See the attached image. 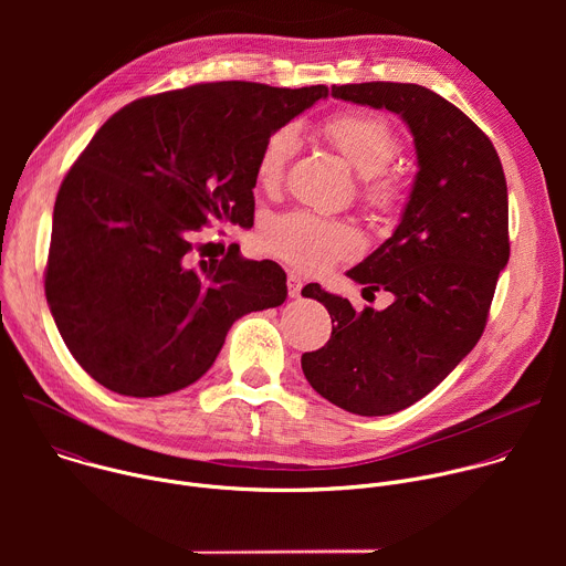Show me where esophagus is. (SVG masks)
Wrapping results in <instances>:
<instances>
[{
	"mask_svg": "<svg viewBox=\"0 0 566 566\" xmlns=\"http://www.w3.org/2000/svg\"><path fill=\"white\" fill-rule=\"evenodd\" d=\"M286 286H289V295L291 297H300V293H302V280H300V275H295V273H289V277H286Z\"/></svg>",
	"mask_w": 566,
	"mask_h": 566,
	"instance_id": "1",
	"label": "esophagus"
}]
</instances>
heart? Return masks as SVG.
<instances>
[{
  "mask_svg": "<svg viewBox=\"0 0 566 566\" xmlns=\"http://www.w3.org/2000/svg\"><path fill=\"white\" fill-rule=\"evenodd\" d=\"M322 134L363 177L360 199L378 212L391 210L400 192L398 179L387 170L400 149L394 125L380 114L343 112L325 120ZM295 145L297 132L291 125L269 134L255 160V177L262 190H275L282 184ZM262 241L273 255L306 273H325L360 249V237L349 223L308 212H289L271 219Z\"/></svg>",
  "mask_w": 566,
  "mask_h": 566,
  "instance_id": "b5f03b06",
  "label": "heart"
}]
</instances>
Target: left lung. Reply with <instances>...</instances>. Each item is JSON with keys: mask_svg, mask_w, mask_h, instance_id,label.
I'll list each match as a JSON object with an SVG mask.
<instances>
[{"mask_svg": "<svg viewBox=\"0 0 566 566\" xmlns=\"http://www.w3.org/2000/svg\"><path fill=\"white\" fill-rule=\"evenodd\" d=\"M332 96L398 114L417 149L419 172L396 230L347 271L363 291H389L394 302L356 311L319 284L302 289L334 322L329 343L302 356L306 380L352 415L385 417L432 391L481 338L511 255L509 190L491 138L439 94L360 83L334 85Z\"/></svg>", "mask_w": 566, "mask_h": 566, "instance_id": "8db88e82", "label": "left lung"}]
</instances>
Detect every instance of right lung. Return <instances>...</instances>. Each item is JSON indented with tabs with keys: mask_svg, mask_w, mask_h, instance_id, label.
Returning <instances> with one entry per match:
<instances>
[{
	"mask_svg": "<svg viewBox=\"0 0 566 566\" xmlns=\"http://www.w3.org/2000/svg\"><path fill=\"white\" fill-rule=\"evenodd\" d=\"M327 94L206 83L134 101L96 132L60 186L44 277L57 332L94 380L136 398L179 391L234 319L286 300L280 264L230 249L197 262L192 239L212 221L253 226L264 140Z\"/></svg>",
	"mask_w": 566,
	"mask_h": 566,
	"instance_id": "1",
	"label": "right lung"
}]
</instances>
